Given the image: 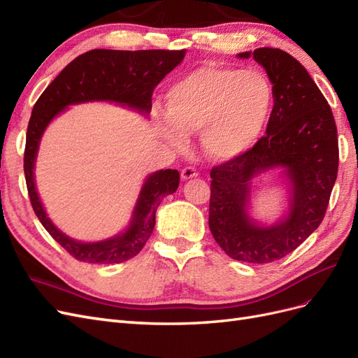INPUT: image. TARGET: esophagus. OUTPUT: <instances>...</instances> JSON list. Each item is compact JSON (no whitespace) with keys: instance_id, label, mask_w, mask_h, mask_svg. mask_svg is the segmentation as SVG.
Instances as JSON below:
<instances>
[{"instance_id":"obj_1","label":"esophagus","mask_w":358,"mask_h":358,"mask_svg":"<svg viewBox=\"0 0 358 358\" xmlns=\"http://www.w3.org/2000/svg\"><path fill=\"white\" fill-rule=\"evenodd\" d=\"M180 176H182L183 180L191 179V178H196V176H199V170L196 167H191V166L189 167H183L182 171H180Z\"/></svg>"}]
</instances>
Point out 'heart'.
Returning <instances> with one entry per match:
<instances>
[{
    "label": "heart",
    "mask_w": 358,
    "mask_h": 358,
    "mask_svg": "<svg viewBox=\"0 0 358 358\" xmlns=\"http://www.w3.org/2000/svg\"><path fill=\"white\" fill-rule=\"evenodd\" d=\"M272 104V85L262 71L209 64L183 76L167 91L170 121H162V133L182 148L187 134L201 129L204 152L213 159H231L255 145Z\"/></svg>",
    "instance_id": "obj_1"
}]
</instances>
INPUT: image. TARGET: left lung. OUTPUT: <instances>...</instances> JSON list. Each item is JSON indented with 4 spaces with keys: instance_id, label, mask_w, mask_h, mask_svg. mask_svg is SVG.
<instances>
[{
    "instance_id": "obj_1",
    "label": "left lung",
    "mask_w": 358,
    "mask_h": 358,
    "mask_svg": "<svg viewBox=\"0 0 358 358\" xmlns=\"http://www.w3.org/2000/svg\"><path fill=\"white\" fill-rule=\"evenodd\" d=\"M249 57L267 71L275 106L266 136L210 170L209 229L233 259L264 264L288 255L318 229L338 178L339 145L330 106L296 58L272 48L239 53V58ZM278 165L286 167L292 185L290 213L275 226L262 227L245 212L250 180Z\"/></svg>"
}]
</instances>
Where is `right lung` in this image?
Here are the masks:
<instances>
[{
	"label": "right lung",
	"mask_w": 358,
	"mask_h": 358,
	"mask_svg": "<svg viewBox=\"0 0 358 358\" xmlns=\"http://www.w3.org/2000/svg\"><path fill=\"white\" fill-rule=\"evenodd\" d=\"M182 50H109L94 49L74 58L48 86L37 103L27 129L24 171L32 209L48 233L76 259L94 264H116L136 257L155 227L161 200L179 187L178 170H159L143 183L125 233L96 243H82L61 233L43 209L34 183V162L40 138L53 117L70 104L115 101L149 113L155 86L178 67L185 57Z\"/></svg>",
	"instance_id": "1"
}]
</instances>
